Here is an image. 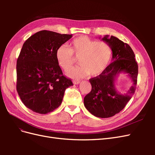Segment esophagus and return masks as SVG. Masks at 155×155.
<instances>
[{
	"label": "esophagus",
	"mask_w": 155,
	"mask_h": 155,
	"mask_svg": "<svg viewBox=\"0 0 155 155\" xmlns=\"http://www.w3.org/2000/svg\"><path fill=\"white\" fill-rule=\"evenodd\" d=\"M73 83L74 84V85H78V84L80 83V81H74Z\"/></svg>",
	"instance_id": "34e87169"
}]
</instances>
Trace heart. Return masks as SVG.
Returning a JSON list of instances; mask_svg holds the SVG:
<instances>
[{
    "label": "heart",
    "mask_w": 155,
    "mask_h": 155,
    "mask_svg": "<svg viewBox=\"0 0 155 155\" xmlns=\"http://www.w3.org/2000/svg\"><path fill=\"white\" fill-rule=\"evenodd\" d=\"M70 46V48L66 45L60 46L55 52L59 66L66 72L73 67L74 55L79 58L81 66L68 73L70 78H82L89 74L92 77L98 76L105 71L110 63L112 50L105 42H97L81 35L74 39Z\"/></svg>",
    "instance_id": "obj_1"
}]
</instances>
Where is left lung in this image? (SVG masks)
Instances as JSON below:
<instances>
[{"instance_id": "left-lung-1", "label": "left lung", "mask_w": 155, "mask_h": 155, "mask_svg": "<svg viewBox=\"0 0 155 155\" xmlns=\"http://www.w3.org/2000/svg\"><path fill=\"white\" fill-rule=\"evenodd\" d=\"M112 50V63L100 76L89 79L92 90L84 97V105L94 116L109 118L118 114L131 99L136 90L138 77V64L133 50L117 37L105 35L101 38ZM127 73L132 82L128 92L121 94L115 82L120 73Z\"/></svg>"}]
</instances>
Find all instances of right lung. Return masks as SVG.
<instances>
[{
    "label": "right lung",
    "instance_id": "1",
    "mask_svg": "<svg viewBox=\"0 0 155 155\" xmlns=\"http://www.w3.org/2000/svg\"><path fill=\"white\" fill-rule=\"evenodd\" d=\"M72 35L42 30L23 44L17 61V91L24 105L45 114L61 104L64 91L73 83L65 78L55 58L56 50Z\"/></svg>",
    "mask_w": 155,
    "mask_h": 155
}]
</instances>
